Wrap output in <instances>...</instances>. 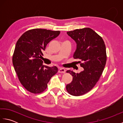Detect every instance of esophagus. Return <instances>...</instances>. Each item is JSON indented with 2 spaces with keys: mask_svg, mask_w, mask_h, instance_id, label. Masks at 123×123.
Segmentation results:
<instances>
[{
  "mask_svg": "<svg viewBox=\"0 0 123 123\" xmlns=\"http://www.w3.org/2000/svg\"><path fill=\"white\" fill-rule=\"evenodd\" d=\"M58 72L59 73H62V74H65L66 73V70L64 68H60L59 69Z\"/></svg>",
  "mask_w": 123,
  "mask_h": 123,
  "instance_id": "34e87169",
  "label": "esophagus"
}]
</instances>
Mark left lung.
Instances as JSON below:
<instances>
[{"mask_svg": "<svg viewBox=\"0 0 123 123\" xmlns=\"http://www.w3.org/2000/svg\"><path fill=\"white\" fill-rule=\"evenodd\" d=\"M67 34L77 43L74 57L80 60L78 62L84 70L79 74L67 71L73 78L66 89L70 95L79 96L92 89L103 74L107 60L106 46L101 36L90 28L77 29Z\"/></svg>", "mask_w": 123, "mask_h": 123, "instance_id": "8db88e82", "label": "left lung"}]
</instances>
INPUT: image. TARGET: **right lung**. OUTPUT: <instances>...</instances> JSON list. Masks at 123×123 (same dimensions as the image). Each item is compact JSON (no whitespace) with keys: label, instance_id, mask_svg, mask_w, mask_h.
Listing matches in <instances>:
<instances>
[{"label":"right lung","instance_id":"1","mask_svg":"<svg viewBox=\"0 0 123 123\" xmlns=\"http://www.w3.org/2000/svg\"><path fill=\"white\" fill-rule=\"evenodd\" d=\"M59 31L35 28L25 32L18 39L12 55V64L20 82L29 92L37 94L45 90L55 66L43 65L42 52L49 42L59 36Z\"/></svg>","mask_w":123,"mask_h":123}]
</instances>
